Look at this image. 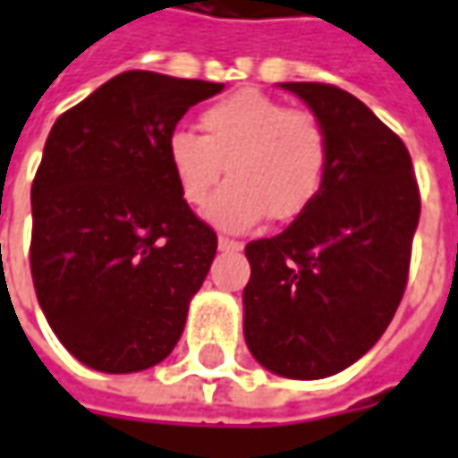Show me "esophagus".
Segmentation results:
<instances>
[{
    "label": "esophagus",
    "instance_id": "obj_1",
    "mask_svg": "<svg viewBox=\"0 0 458 458\" xmlns=\"http://www.w3.org/2000/svg\"><path fill=\"white\" fill-rule=\"evenodd\" d=\"M217 248H220V250H241L242 242L230 241V238H217Z\"/></svg>",
    "mask_w": 458,
    "mask_h": 458
}]
</instances>
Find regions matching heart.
Instances as JSON below:
<instances>
[{
	"label": "heart",
	"mask_w": 458,
	"mask_h": 458,
	"mask_svg": "<svg viewBox=\"0 0 458 458\" xmlns=\"http://www.w3.org/2000/svg\"><path fill=\"white\" fill-rule=\"evenodd\" d=\"M203 138L175 130L165 157L188 205H203L228 170L230 180L205 217L223 230H248L263 217L293 220L318 198L331 163V135L316 112L242 89L200 114Z\"/></svg>",
	"instance_id": "1"
}]
</instances>
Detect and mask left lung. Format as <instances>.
I'll list each match as a JSON object with an SVG mask.
<instances>
[{"instance_id":"1","label":"left lung","mask_w":458,"mask_h":458,"mask_svg":"<svg viewBox=\"0 0 458 458\" xmlns=\"http://www.w3.org/2000/svg\"><path fill=\"white\" fill-rule=\"evenodd\" d=\"M331 135L318 198L288 228L245 245L242 334L268 371L313 381L344 371L399 308L421 198L411 155L359 98L323 82H283Z\"/></svg>"}]
</instances>
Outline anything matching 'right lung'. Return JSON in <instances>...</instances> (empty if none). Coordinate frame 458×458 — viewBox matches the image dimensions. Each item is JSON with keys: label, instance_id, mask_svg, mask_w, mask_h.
<instances>
[{"label": "right lung", "instance_id": "right-lung-1", "mask_svg": "<svg viewBox=\"0 0 458 458\" xmlns=\"http://www.w3.org/2000/svg\"><path fill=\"white\" fill-rule=\"evenodd\" d=\"M220 82L123 72L59 114L32 182L30 266L62 346L105 373L170 356L216 258L165 157L180 117Z\"/></svg>", "mask_w": 458, "mask_h": 458}]
</instances>
